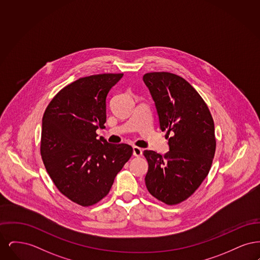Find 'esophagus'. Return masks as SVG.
Instances as JSON below:
<instances>
[{"label": "esophagus", "instance_id": "obj_1", "mask_svg": "<svg viewBox=\"0 0 260 260\" xmlns=\"http://www.w3.org/2000/svg\"><path fill=\"white\" fill-rule=\"evenodd\" d=\"M141 155H142V150H141V148L135 146V147H134V156H136V157H140Z\"/></svg>", "mask_w": 260, "mask_h": 260}]
</instances>
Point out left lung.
I'll list each match as a JSON object with an SVG mask.
<instances>
[{
	"mask_svg": "<svg viewBox=\"0 0 260 260\" xmlns=\"http://www.w3.org/2000/svg\"><path fill=\"white\" fill-rule=\"evenodd\" d=\"M155 101L161 132L170 151L161 156L145 150L148 161L145 184L149 193L173 206L189 198L209 174L216 140L210 109L185 79L169 72L143 76Z\"/></svg>",
	"mask_w": 260,
	"mask_h": 260,
	"instance_id": "8db88e82",
	"label": "left lung"
}]
</instances>
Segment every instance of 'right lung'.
Masks as SVG:
<instances>
[{
    "label": "right lung",
    "instance_id": "right-lung-1",
    "mask_svg": "<svg viewBox=\"0 0 260 260\" xmlns=\"http://www.w3.org/2000/svg\"><path fill=\"white\" fill-rule=\"evenodd\" d=\"M120 74L91 75L71 83L51 99L43 116L41 155L52 182L82 207L107 196L133 147L98 139L105 127L106 98Z\"/></svg>",
    "mask_w": 260,
    "mask_h": 260
}]
</instances>
